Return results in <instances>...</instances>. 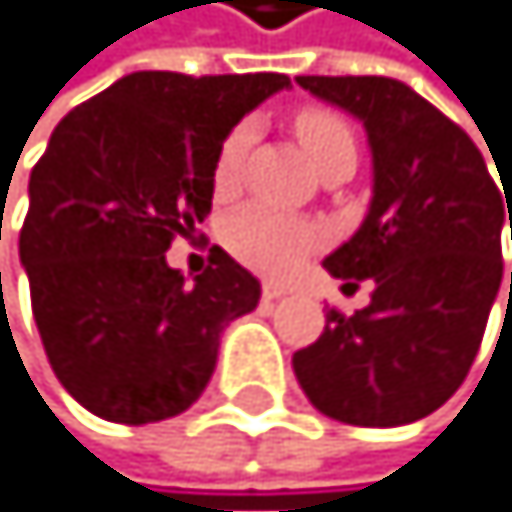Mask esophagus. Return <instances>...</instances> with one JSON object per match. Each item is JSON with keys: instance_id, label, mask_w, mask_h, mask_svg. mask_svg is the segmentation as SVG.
Wrapping results in <instances>:
<instances>
[{"instance_id": "esophagus-1", "label": "esophagus", "mask_w": 512, "mask_h": 512, "mask_svg": "<svg viewBox=\"0 0 512 512\" xmlns=\"http://www.w3.org/2000/svg\"><path fill=\"white\" fill-rule=\"evenodd\" d=\"M290 290L287 287H281V284H264V303H274V300H281V297H287Z\"/></svg>"}]
</instances>
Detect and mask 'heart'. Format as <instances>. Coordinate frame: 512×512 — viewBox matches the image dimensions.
<instances>
[{
  "label": "heart",
  "instance_id": "heart-1",
  "mask_svg": "<svg viewBox=\"0 0 512 512\" xmlns=\"http://www.w3.org/2000/svg\"><path fill=\"white\" fill-rule=\"evenodd\" d=\"M294 133L317 169L340 150L356 153L353 130H349V123L340 114H333V110H323V107L300 110L294 117ZM248 143H251L248 127H235L222 140V146H218V156H215L218 192H228L238 182L241 159L248 153ZM317 238L320 235L313 225L300 222V218L287 212H277L271 205H248V209L235 212L222 225V241L228 245V251L235 254L238 261H245L267 274L287 271L303 251H310L317 245Z\"/></svg>",
  "mask_w": 512,
  "mask_h": 512
}]
</instances>
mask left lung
Instances as JSON below:
<instances>
[{
	"label": "left lung",
	"instance_id": "obj_1",
	"mask_svg": "<svg viewBox=\"0 0 512 512\" xmlns=\"http://www.w3.org/2000/svg\"><path fill=\"white\" fill-rule=\"evenodd\" d=\"M297 84L369 133V215L323 267L376 284L353 317L326 313L320 340L294 353L297 382L317 412L346 425H408L448 402L474 366L503 277L507 215L512 235L510 186L500 195L471 136L402 81L307 74Z\"/></svg>",
	"mask_w": 512,
	"mask_h": 512
}]
</instances>
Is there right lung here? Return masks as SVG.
<instances>
[{
    "label": "right lung",
    "mask_w": 512,
    "mask_h": 512,
    "mask_svg": "<svg viewBox=\"0 0 512 512\" xmlns=\"http://www.w3.org/2000/svg\"><path fill=\"white\" fill-rule=\"evenodd\" d=\"M287 74L136 71L64 117L28 179L19 258L58 382L120 425L172 418L205 392L225 326L261 284L212 248L186 284L166 251L212 212L215 156Z\"/></svg>",
    "instance_id": "1"
}]
</instances>
